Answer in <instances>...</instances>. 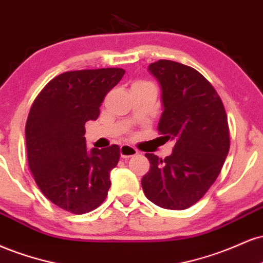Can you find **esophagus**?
<instances>
[{"instance_id": "obj_1", "label": "esophagus", "mask_w": 263, "mask_h": 263, "mask_svg": "<svg viewBox=\"0 0 263 263\" xmlns=\"http://www.w3.org/2000/svg\"><path fill=\"white\" fill-rule=\"evenodd\" d=\"M137 154L138 150L134 149L130 145H122V146H120V156H122L123 159H128V157L135 156Z\"/></svg>"}]
</instances>
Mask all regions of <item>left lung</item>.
I'll return each instance as SVG.
<instances>
[{"mask_svg": "<svg viewBox=\"0 0 263 263\" xmlns=\"http://www.w3.org/2000/svg\"><path fill=\"white\" fill-rule=\"evenodd\" d=\"M147 70L161 87L157 130L176 144L165 159L145 154L150 170L141 186L154 204L182 211L198 202L220 174L230 147L227 113L214 87L192 67L159 60Z\"/></svg>", "mask_w": 263, "mask_h": 263, "instance_id": "left-lung-1", "label": "left lung"}]
</instances>
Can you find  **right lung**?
Listing matches in <instances>:
<instances>
[{
  "label": "right lung",
  "mask_w": 263,
  "mask_h": 263,
  "mask_svg": "<svg viewBox=\"0 0 263 263\" xmlns=\"http://www.w3.org/2000/svg\"><path fill=\"white\" fill-rule=\"evenodd\" d=\"M124 73L114 67L64 72L33 102L26 124L28 163L39 190L64 211L83 214L106 199L120 149L88 150L85 124L98 118L104 97Z\"/></svg>",
  "instance_id": "add662e5"
}]
</instances>
